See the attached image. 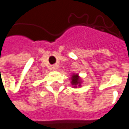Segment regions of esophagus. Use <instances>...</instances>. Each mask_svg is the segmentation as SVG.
<instances>
[{
    "mask_svg": "<svg viewBox=\"0 0 129 129\" xmlns=\"http://www.w3.org/2000/svg\"><path fill=\"white\" fill-rule=\"evenodd\" d=\"M54 69H57V66L54 67Z\"/></svg>",
    "mask_w": 129,
    "mask_h": 129,
    "instance_id": "1",
    "label": "esophagus"
}]
</instances>
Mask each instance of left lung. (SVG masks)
Here are the masks:
<instances>
[{
	"label": "left lung",
	"mask_w": 129,
	"mask_h": 129,
	"mask_svg": "<svg viewBox=\"0 0 129 129\" xmlns=\"http://www.w3.org/2000/svg\"><path fill=\"white\" fill-rule=\"evenodd\" d=\"M72 84L73 86H75V87L76 86H78V85H79V86H80V80H79V78L78 75H72Z\"/></svg>",
	"instance_id": "obj_1"
}]
</instances>
